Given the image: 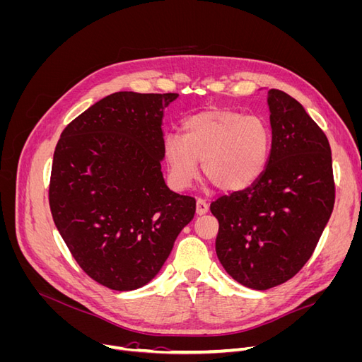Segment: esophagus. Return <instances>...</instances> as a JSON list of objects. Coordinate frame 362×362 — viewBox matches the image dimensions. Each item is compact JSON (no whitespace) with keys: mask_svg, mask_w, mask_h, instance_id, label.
Masks as SVG:
<instances>
[{"mask_svg":"<svg viewBox=\"0 0 362 362\" xmlns=\"http://www.w3.org/2000/svg\"><path fill=\"white\" fill-rule=\"evenodd\" d=\"M208 208H210V204H208L205 199L199 198L198 201H196V213H198V214L208 213Z\"/></svg>","mask_w":362,"mask_h":362,"instance_id":"34e87169","label":"esophagus"}]
</instances>
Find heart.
<instances>
[{
	"mask_svg": "<svg viewBox=\"0 0 362 362\" xmlns=\"http://www.w3.org/2000/svg\"><path fill=\"white\" fill-rule=\"evenodd\" d=\"M272 148V129L264 117L226 107L206 108L182 122V136L169 133L163 152L170 181L187 189L202 161L205 178L217 189L237 192L264 172Z\"/></svg>",
	"mask_w": 362,
	"mask_h": 362,
	"instance_id": "heart-1",
	"label": "heart"
}]
</instances>
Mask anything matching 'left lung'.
Segmentation results:
<instances>
[{"label":"left lung","instance_id":"8db88e82","mask_svg":"<svg viewBox=\"0 0 362 362\" xmlns=\"http://www.w3.org/2000/svg\"><path fill=\"white\" fill-rule=\"evenodd\" d=\"M272 151L246 190L210 205L216 254L237 282L267 290L287 282L313 255L335 202L331 146L305 108L269 90Z\"/></svg>","mask_w":362,"mask_h":362}]
</instances>
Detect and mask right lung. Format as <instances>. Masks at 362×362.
<instances>
[{
    "label": "right lung",
    "mask_w": 362,
    "mask_h": 362,
    "mask_svg": "<svg viewBox=\"0 0 362 362\" xmlns=\"http://www.w3.org/2000/svg\"><path fill=\"white\" fill-rule=\"evenodd\" d=\"M178 93L116 92L66 125L54 151L49 208L93 281L116 291L154 278L196 210L161 173L163 108Z\"/></svg>",
    "instance_id": "right-lung-1"
}]
</instances>
